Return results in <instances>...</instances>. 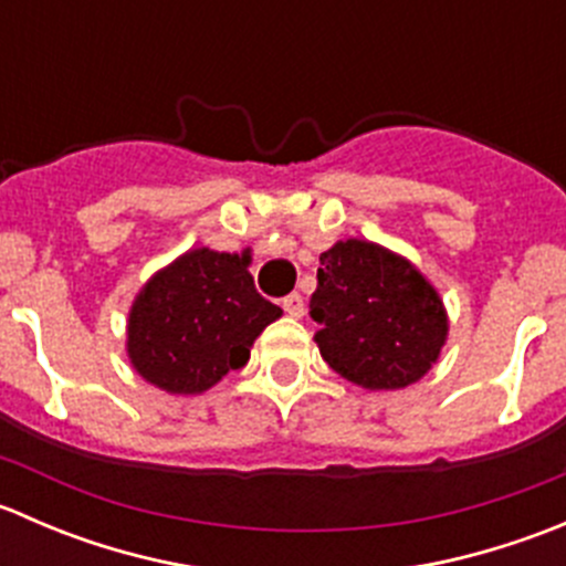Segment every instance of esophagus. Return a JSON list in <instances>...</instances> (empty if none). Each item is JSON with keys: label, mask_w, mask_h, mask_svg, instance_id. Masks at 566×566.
<instances>
[{"label": "esophagus", "mask_w": 566, "mask_h": 566, "mask_svg": "<svg viewBox=\"0 0 566 566\" xmlns=\"http://www.w3.org/2000/svg\"><path fill=\"white\" fill-rule=\"evenodd\" d=\"M282 310L287 312L290 317L301 319V317H304V312H306V304H304V298H301L298 293H293V295H287V298H282Z\"/></svg>", "instance_id": "34e87169"}]
</instances>
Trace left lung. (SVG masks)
Listing matches in <instances>:
<instances>
[{"mask_svg": "<svg viewBox=\"0 0 566 566\" xmlns=\"http://www.w3.org/2000/svg\"><path fill=\"white\" fill-rule=\"evenodd\" d=\"M310 315L334 373L367 391L416 384L441 358L449 315L430 279L380 243L347 238L319 254Z\"/></svg>", "mask_w": 566, "mask_h": 566, "instance_id": "8db88e82", "label": "left lung"}]
</instances>
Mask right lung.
I'll list each match as a JSON object with an SVG mask.
<instances>
[{"mask_svg": "<svg viewBox=\"0 0 566 566\" xmlns=\"http://www.w3.org/2000/svg\"><path fill=\"white\" fill-rule=\"evenodd\" d=\"M249 249H191L136 293L125 328L128 361L167 394H202L247 367L256 336L282 317L249 273Z\"/></svg>", "mask_w": 566, "mask_h": 566, "instance_id": "1", "label": "right lung"}]
</instances>
